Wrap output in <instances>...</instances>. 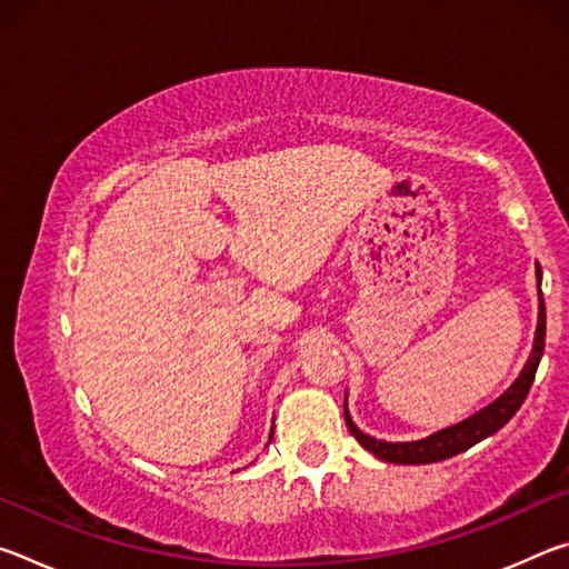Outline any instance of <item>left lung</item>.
<instances>
[{
  "mask_svg": "<svg viewBox=\"0 0 569 569\" xmlns=\"http://www.w3.org/2000/svg\"><path fill=\"white\" fill-rule=\"evenodd\" d=\"M535 273H537V291H539V313H537L532 353H529L525 369L519 371V377L515 379L512 387L502 393V397L495 399L489 407L479 409L477 413H471L469 419L451 423V427L439 429L435 435L417 441H383V439H373L371 435H363V431L353 423L349 407H346V399H343L346 427H349L356 441H359L366 451H371L373 457H379L381 461H389V465H431V461L455 457L459 451H467L469 447H475L477 441L497 435V431L515 417L517 409L522 407V401L529 393V387H532L535 381L539 359H542V351H545V298H542V268H539V263L535 268Z\"/></svg>",
  "mask_w": 569,
  "mask_h": 569,
  "instance_id": "1",
  "label": "left lung"
}]
</instances>
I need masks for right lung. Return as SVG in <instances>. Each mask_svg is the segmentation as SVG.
<instances>
[{
    "label": "right lung",
    "instance_id": "add662e5",
    "mask_svg": "<svg viewBox=\"0 0 569 569\" xmlns=\"http://www.w3.org/2000/svg\"><path fill=\"white\" fill-rule=\"evenodd\" d=\"M268 439H273V429H271V437H268Z\"/></svg>",
    "mask_w": 569,
    "mask_h": 569
}]
</instances>
